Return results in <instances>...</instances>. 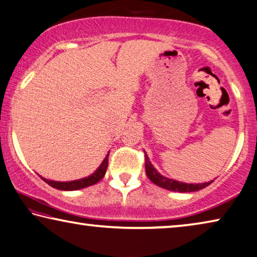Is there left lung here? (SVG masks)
Here are the masks:
<instances>
[{
  "label": "left lung",
  "instance_id": "obj_1",
  "mask_svg": "<svg viewBox=\"0 0 257 257\" xmlns=\"http://www.w3.org/2000/svg\"><path fill=\"white\" fill-rule=\"evenodd\" d=\"M145 169H146V175L153 182L154 184L162 187V189L169 190V191H175V192H194V191H199L201 189H205L206 186L211 184L214 181L210 182H205V183H199V184H189V183H183L176 180H172V178H168L161 175L158 170L154 168L153 165L151 164L150 159L148 154L145 153Z\"/></svg>",
  "mask_w": 257,
  "mask_h": 257
}]
</instances>
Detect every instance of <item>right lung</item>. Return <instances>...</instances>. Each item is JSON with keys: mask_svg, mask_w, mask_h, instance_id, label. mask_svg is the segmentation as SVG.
Returning a JSON list of instances; mask_svg holds the SVG:
<instances>
[{"mask_svg": "<svg viewBox=\"0 0 257 257\" xmlns=\"http://www.w3.org/2000/svg\"><path fill=\"white\" fill-rule=\"evenodd\" d=\"M108 154L105 157V159L101 162L100 166L95 170V173H92L91 175H89L88 177L81 178V180H76V181H70V182H57V181H50L47 180V178L41 177L42 180L48 183L49 185L55 187L57 190H63V191H75V190H80V189H84V187L91 186L96 183H98L101 178L104 177L105 173H106L107 169V165H108Z\"/></svg>", "mask_w": 257, "mask_h": 257, "instance_id": "obj_1", "label": "right lung"}]
</instances>
